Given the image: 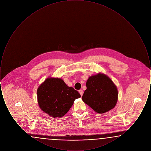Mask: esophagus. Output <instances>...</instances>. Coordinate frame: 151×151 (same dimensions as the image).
Returning <instances> with one entry per match:
<instances>
[{"instance_id": "34e87169", "label": "esophagus", "mask_w": 151, "mask_h": 151, "mask_svg": "<svg viewBox=\"0 0 151 151\" xmlns=\"http://www.w3.org/2000/svg\"><path fill=\"white\" fill-rule=\"evenodd\" d=\"M79 93L80 94L81 96H82L83 94V91L82 90H80V91H79Z\"/></svg>"}]
</instances>
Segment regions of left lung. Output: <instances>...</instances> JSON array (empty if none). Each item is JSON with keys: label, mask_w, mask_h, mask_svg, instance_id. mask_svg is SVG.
Here are the masks:
<instances>
[{"label": "left lung", "mask_w": 151, "mask_h": 151, "mask_svg": "<svg viewBox=\"0 0 151 151\" xmlns=\"http://www.w3.org/2000/svg\"><path fill=\"white\" fill-rule=\"evenodd\" d=\"M86 86L82 100L96 113L103 114L115 107L118 91L115 84L107 75L99 72L89 76Z\"/></svg>", "instance_id": "8db88e82"}]
</instances>
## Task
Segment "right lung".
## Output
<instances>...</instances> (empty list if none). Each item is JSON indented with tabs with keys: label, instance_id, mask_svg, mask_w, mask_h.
Returning a JSON list of instances; mask_svg holds the SVG:
<instances>
[{
	"label": "right lung",
	"instance_id": "1",
	"mask_svg": "<svg viewBox=\"0 0 151 151\" xmlns=\"http://www.w3.org/2000/svg\"><path fill=\"white\" fill-rule=\"evenodd\" d=\"M38 106L44 113L53 118H61L69 111L74 101L81 96L71 86L58 78L49 77L37 91Z\"/></svg>",
	"mask_w": 151,
	"mask_h": 151
}]
</instances>
